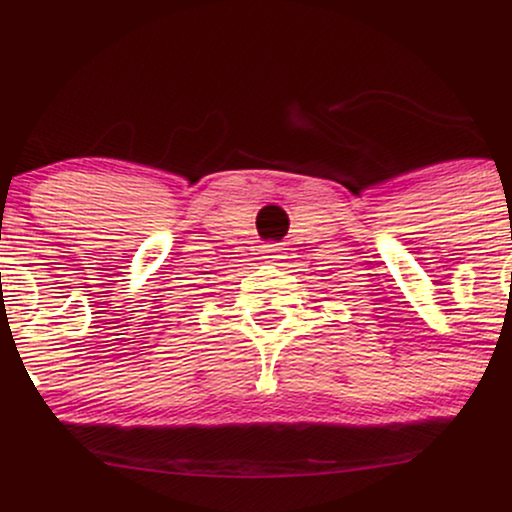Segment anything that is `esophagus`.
<instances>
[{"label": "esophagus", "instance_id": "34e87169", "mask_svg": "<svg viewBox=\"0 0 512 512\" xmlns=\"http://www.w3.org/2000/svg\"><path fill=\"white\" fill-rule=\"evenodd\" d=\"M264 255H267V260L279 262V260H284L286 248L284 245H264Z\"/></svg>", "mask_w": 512, "mask_h": 512}]
</instances>
